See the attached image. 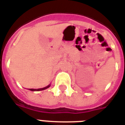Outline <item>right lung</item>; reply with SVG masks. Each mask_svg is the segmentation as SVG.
I'll return each mask as SVG.
<instances>
[{
    "mask_svg": "<svg viewBox=\"0 0 125 125\" xmlns=\"http://www.w3.org/2000/svg\"><path fill=\"white\" fill-rule=\"evenodd\" d=\"M51 86V85H47V87H43V88H40V89H29L30 90V91H42V90H44V89H47L48 87H49Z\"/></svg>",
    "mask_w": 125,
    "mask_h": 125,
    "instance_id": "add662e5",
    "label": "right lung"
}]
</instances>
